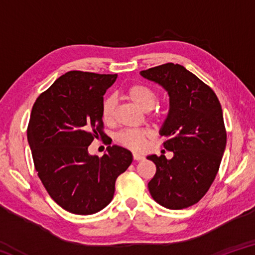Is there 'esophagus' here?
Masks as SVG:
<instances>
[{"label": "esophagus", "instance_id": "obj_1", "mask_svg": "<svg viewBox=\"0 0 255 255\" xmlns=\"http://www.w3.org/2000/svg\"><path fill=\"white\" fill-rule=\"evenodd\" d=\"M132 156H133V159H135V161H143V159H144L143 155L137 154V153H133Z\"/></svg>", "mask_w": 255, "mask_h": 255}]
</instances>
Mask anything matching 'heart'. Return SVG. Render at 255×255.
Segmentation results:
<instances>
[{
    "label": "heart",
    "instance_id": "1",
    "mask_svg": "<svg viewBox=\"0 0 255 255\" xmlns=\"http://www.w3.org/2000/svg\"><path fill=\"white\" fill-rule=\"evenodd\" d=\"M125 96L139 107L141 110H152L157 102V94L149 86L136 83L128 86L125 91ZM116 100L112 97H107L103 99L101 106L102 119L106 123H111L115 117ZM115 139L118 144L125 146L131 150H141L144 148L147 139V132L139 129H123L116 133Z\"/></svg>",
    "mask_w": 255,
    "mask_h": 255
}]
</instances>
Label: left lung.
I'll list each match as a JSON object with an SVG mask.
<instances>
[{"label":"left lung","instance_id":"left-lung-1","mask_svg":"<svg viewBox=\"0 0 255 255\" xmlns=\"http://www.w3.org/2000/svg\"><path fill=\"white\" fill-rule=\"evenodd\" d=\"M140 75L161 85L170 98L159 135L173 157L148 155L156 165L149 193L167 209L187 208L206 195L221 165L226 147L222 106L208 85L179 64H163Z\"/></svg>","mask_w":255,"mask_h":255}]
</instances>
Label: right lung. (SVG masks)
Masks as SVG:
<instances>
[{
  "label": "right lung",
  "instance_id": "right-lung-1",
  "mask_svg": "<svg viewBox=\"0 0 255 255\" xmlns=\"http://www.w3.org/2000/svg\"><path fill=\"white\" fill-rule=\"evenodd\" d=\"M117 74L71 71L41 93L28 126L38 176L56 204L76 215H92L110 204L118 176L132 162L130 150L108 146L99 157L89 153L105 137L101 106Z\"/></svg>",
  "mask_w": 255,
  "mask_h": 255
}]
</instances>
